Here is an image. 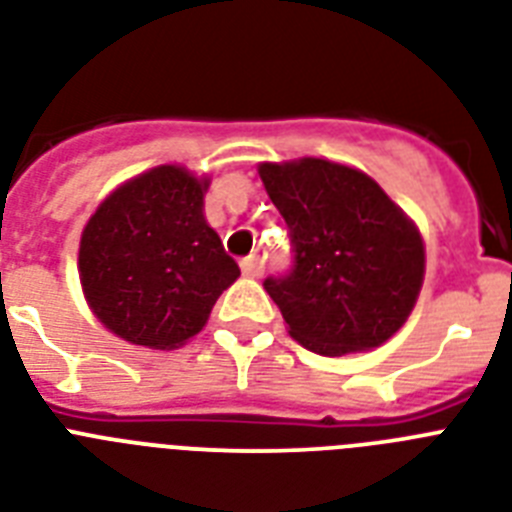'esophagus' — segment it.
<instances>
[{
  "mask_svg": "<svg viewBox=\"0 0 512 512\" xmlns=\"http://www.w3.org/2000/svg\"><path fill=\"white\" fill-rule=\"evenodd\" d=\"M240 266H243V274H246V277H259V274L264 272V259H261L259 253H251L248 259L240 261Z\"/></svg>",
  "mask_w": 512,
  "mask_h": 512,
  "instance_id": "1",
  "label": "esophagus"
}]
</instances>
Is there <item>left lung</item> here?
Listing matches in <instances>:
<instances>
[{"instance_id":"left-lung-1","label":"left lung","mask_w":512,"mask_h":512,"mask_svg":"<svg viewBox=\"0 0 512 512\" xmlns=\"http://www.w3.org/2000/svg\"><path fill=\"white\" fill-rule=\"evenodd\" d=\"M293 246L264 290L303 348L345 356L379 348L405 324L424 282V240L369 175L327 159L259 164Z\"/></svg>"}]
</instances>
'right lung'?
I'll list each match as a JSON object with an SVG mask.
<instances>
[{
	"label": "right lung",
	"mask_w": 512,
	"mask_h": 512,
	"mask_svg": "<svg viewBox=\"0 0 512 512\" xmlns=\"http://www.w3.org/2000/svg\"><path fill=\"white\" fill-rule=\"evenodd\" d=\"M206 177L162 164L109 193L80 235L78 272L101 324L143 348L204 329L238 264L204 217Z\"/></svg>",
	"instance_id": "1"
}]
</instances>
